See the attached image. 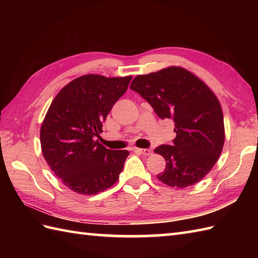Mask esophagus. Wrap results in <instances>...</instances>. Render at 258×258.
I'll return each mask as SVG.
<instances>
[{
	"instance_id": "1",
	"label": "esophagus",
	"mask_w": 258,
	"mask_h": 258,
	"mask_svg": "<svg viewBox=\"0 0 258 258\" xmlns=\"http://www.w3.org/2000/svg\"><path fill=\"white\" fill-rule=\"evenodd\" d=\"M134 151L138 153H141V154H143V155H146V156L151 155L153 153V151L151 149H134Z\"/></svg>"
}]
</instances>
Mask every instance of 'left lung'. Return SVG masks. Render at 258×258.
Here are the masks:
<instances>
[{
	"mask_svg": "<svg viewBox=\"0 0 258 258\" xmlns=\"http://www.w3.org/2000/svg\"><path fill=\"white\" fill-rule=\"evenodd\" d=\"M130 87L151 104L158 117L175 123L173 145L154 150L166 161L157 178L176 188L199 183L218 161L225 142L223 111L216 95L201 79L179 67L138 75Z\"/></svg>",
	"mask_w": 258,
	"mask_h": 258,
	"instance_id": "1",
	"label": "left lung"
}]
</instances>
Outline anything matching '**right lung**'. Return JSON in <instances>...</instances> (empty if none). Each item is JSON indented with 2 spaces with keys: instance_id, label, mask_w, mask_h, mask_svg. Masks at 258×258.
<instances>
[{
  "instance_id": "right-lung-1",
  "label": "right lung",
  "mask_w": 258,
  "mask_h": 258,
  "mask_svg": "<svg viewBox=\"0 0 258 258\" xmlns=\"http://www.w3.org/2000/svg\"><path fill=\"white\" fill-rule=\"evenodd\" d=\"M132 76L87 74L57 93L43 120L41 149L62 183L81 195H95L117 182L127 151H113L95 141L113 105Z\"/></svg>"
}]
</instances>
